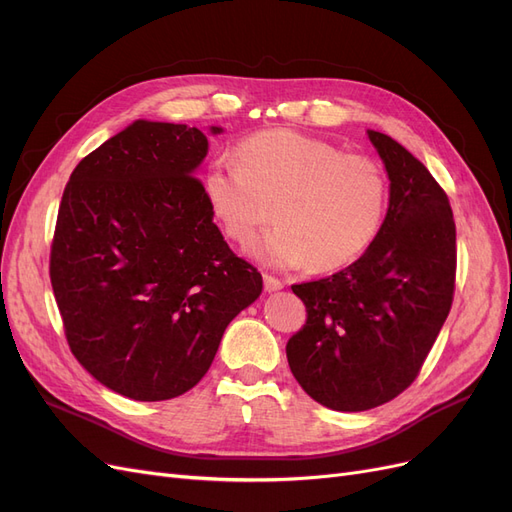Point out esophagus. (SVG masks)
<instances>
[{
    "label": "esophagus",
    "instance_id": "obj_1",
    "mask_svg": "<svg viewBox=\"0 0 512 512\" xmlns=\"http://www.w3.org/2000/svg\"><path fill=\"white\" fill-rule=\"evenodd\" d=\"M262 280H265V290L267 292H275V290L284 288V282L277 280V277H273V275H262Z\"/></svg>",
    "mask_w": 512,
    "mask_h": 512
}]
</instances>
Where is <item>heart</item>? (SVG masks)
<instances>
[{"label": "heart", "instance_id": "obj_1", "mask_svg": "<svg viewBox=\"0 0 512 512\" xmlns=\"http://www.w3.org/2000/svg\"><path fill=\"white\" fill-rule=\"evenodd\" d=\"M239 164H213L205 198L226 235L252 245L265 226L280 222L258 245L273 267L337 271L374 243L389 207V179L365 156L344 153L322 138L294 130L258 132L239 145Z\"/></svg>", "mask_w": 512, "mask_h": 512}]
</instances>
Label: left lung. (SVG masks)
Instances as JSON below:
<instances>
[{
    "label": "left lung",
    "instance_id": "8db88e82",
    "mask_svg": "<svg viewBox=\"0 0 512 512\" xmlns=\"http://www.w3.org/2000/svg\"><path fill=\"white\" fill-rule=\"evenodd\" d=\"M367 136L389 177L378 237L350 267L292 286L307 322L288 339L290 371L309 397L337 412L376 408L408 389L455 290V222L444 190L391 136Z\"/></svg>",
    "mask_w": 512,
    "mask_h": 512
}]
</instances>
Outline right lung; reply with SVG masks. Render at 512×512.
<instances>
[{"label": "right lung", "instance_id": "right-lung-1", "mask_svg": "<svg viewBox=\"0 0 512 512\" xmlns=\"http://www.w3.org/2000/svg\"><path fill=\"white\" fill-rule=\"evenodd\" d=\"M207 151L198 128L136 119L79 162L61 196L51 284L68 344L123 397L190 391L262 292L213 224L196 177Z\"/></svg>", "mask_w": 512, "mask_h": 512}]
</instances>
